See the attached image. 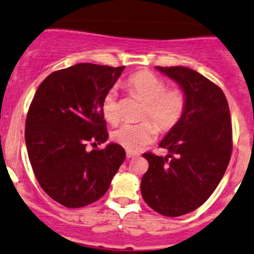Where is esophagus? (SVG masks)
<instances>
[{
  "mask_svg": "<svg viewBox=\"0 0 254 254\" xmlns=\"http://www.w3.org/2000/svg\"><path fill=\"white\" fill-rule=\"evenodd\" d=\"M138 153H135V152H129V150H127V159H131V158H136V157H138Z\"/></svg>",
  "mask_w": 254,
  "mask_h": 254,
  "instance_id": "esophagus-1",
  "label": "esophagus"
}]
</instances>
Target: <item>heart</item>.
<instances>
[{
	"label": "heart",
	"instance_id": "heart-1",
	"mask_svg": "<svg viewBox=\"0 0 254 254\" xmlns=\"http://www.w3.org/2000/svg\"><path fill=\"white\" fill-rule=\"evenodd\" d=\"M125 86L132 96L144 101L142 119H152L160 131L171 130L186 111L187 99L182 89H168L165 80L149 71H138L127 79ZM101 110L106 121L116 124L121 119L118 94L111 88L105 94ZM158 129L149 121L137 124H123L112 132V140L129 152L140 150L155 138Z\"/></svg>",
	"mask_w": 254,
	"mask_h": 254
}]
</instances>
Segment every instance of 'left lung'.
Listing matches in <instances>:
<instances>
[{
    "label": "left lung",
    "instance_id": "8db88e82",
    "mask_svg": "<svg viewBox=\"0 0 254 254\" xmlns=\"http://www.w3.org/2000/svg\"><path fill=\"white\" fill-rule=\"evenodd\" d=\"M155 68L180 85L187 105L159 143L170 154H143L149 168L141 194L158 213L178 217L204 204L221 182L233 148L230 111L222 89L199 72L183 66Z\"/></svg>",
    "mask_w": 254,
    "mask_h": 254
}]
</instances>
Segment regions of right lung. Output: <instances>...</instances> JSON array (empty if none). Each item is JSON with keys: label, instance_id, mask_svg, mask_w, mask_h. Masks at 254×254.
I'll use <instances>...</instances> for the list:
<instances>
[{"label": "right lung", "instance_id": "obj_1", "mask_svg": "<svg viewBox=\"0 0 254 254\" xmlns=\"http://www.w3.org/2000/svg\"><path fill=\"white\" fill-rule=\"evenodd\" d=\"M124 68L77 64L50 73L33 96L25 123L27 154L42 189L65 207L99 200L124 161V148L113 142L86 149L88 142L108 140L101 102Z\"/></svg>", "mask_w": 254, "mask_h": 254}]
</instances>
